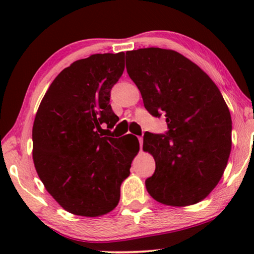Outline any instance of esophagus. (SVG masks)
<instances>
[{
  "mask_svg": "<svg viewBox=\"0 0 254 254\" xmlns=\"http://www.w3.org/2000/svg\"><path fill=\"white\" fill-rule=\"evenodd\" d=\"M139 142H140V149H141V148H142V144H143L142 136H139Z\"/></svg>",
  "mask_w": 254,
  "mask_h": 254,
  "instance_id": "esophagus-1",
  "label": "esophagus"
}]
</instances>
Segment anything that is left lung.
Wrapping results in <instances>:
<instances>
[{"instance_id":"8db88e82","label":"left lung","mask_w":254,"mask_h":254,"mask_svg":"<svg viewBox=\"0 0 254 254\" xmlns=\"http://www.w3.org/2000/svg\"><path fill=\"white\" fill-rule=\"evenodd\" d=\"M127 70L152 117H166V134L145 132L143 150L156 170L145 180L152 198L188 206L208 196L220 182L232 145V120L220 89L177 51H127Z\"/></svg>"}]
</instances>
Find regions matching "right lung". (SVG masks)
Here are the masks:
<instances>
[{
  "instance_id": "add662e5",
  "label": "right lung",
  "mask_w": 254,
  "mask_h": 254,
  "mask_svg": "<svg viewBox=\"0 0 254 254\" xmlns=\"http://www.w3.org/2000/svg\"><path fill=\"white\" fill-rule=\"evenodd\" d=\"M124 70V53L77 60L51 83L32 128L33 162L47 191L71 214L96 217L113 210L130 175L139 140L104 136L119 118L111 89Z\"/></svg>"
}]
</instances>
